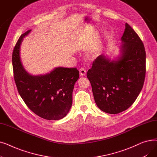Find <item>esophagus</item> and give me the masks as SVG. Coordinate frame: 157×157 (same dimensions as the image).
I'll use <instances>...</instances> for the list:
<instances>
[{
	"label": "esophagus",
	"mask_w": 157,
	"mask_h": 157,
	"mask_svg": "<svg viewBox=\"0 0 157 157\" xmlns=\"http://www.w3.org/2000/svg\"><path fill=\"white\" fill-rule=\"evenodd\" d=\"M86 69L84 67H81L79 69V74H80V76H85V74H86Z\"/></svg>",
	"instance_id": "1"
}]
</instances>
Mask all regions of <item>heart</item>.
Returning a JSON list of instances; mask_svg holds the SVG:
<instances>
[{
	"mask_svg": "<svg viewBox=\"0 0 157 157\" xmlns=\"http://www.w3.org/2000/svg\"><path fill=\"white\" fill-rule=\"evenodd\" d=\"M95 54H96V55H97V54H98V52H96V53H95Z\"/></svg>",
	"mask_w": 157,
	"mask_h": 157,
	"instance_id": "1",
	"label": "heart"
}]
</instances>
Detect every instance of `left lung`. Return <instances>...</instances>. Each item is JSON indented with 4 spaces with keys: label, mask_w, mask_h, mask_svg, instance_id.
<instances>
[{
    "label": "left lung",
    "mask_w": 157,
    "mask_h": 157,
    "mask_svg": "<svg viewBox=\"0 0 157 157\" xmlns=\"http://www.w3.org/2000/svg\"><path fill=\"white\" fill-rule=\"evenodd\" d=\"M121 41L120 54L116 59L102 54L87 72L97 105L109 114H118L132 105L141 91L145 78L144 46L127 23Z\"/></svg>",
    "instance_id": "obj_1"
}]
</instances>
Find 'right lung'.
<instances>
[{"instance_id":"1","label":"right lung","mask_w":157,"mask_h":157,"mask_svg":"<svg viewBox=\"0 0 157 157\" xmlns=\"http://www.w3.org/2000/svg\"><path fill=\"white\" fill-rule=\"evenodd\" d=\"M32 30L19 38L13 53L14 78L19 94L28 108L39 117L58 120L69 112L72 103V91L79 78L76 68L58 67L43 75L29 74L20 60V46L23 38Z\"/></svg>"}]
</instances>
